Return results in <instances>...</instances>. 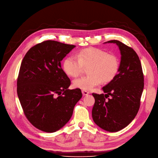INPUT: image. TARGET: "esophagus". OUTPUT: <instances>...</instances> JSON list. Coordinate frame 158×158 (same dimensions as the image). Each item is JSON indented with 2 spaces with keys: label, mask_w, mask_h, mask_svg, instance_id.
I'll return each mask as SVG.
<instances>
[{
  "label": "esophagus",
  "mask_w": 158,
  "mask_h": 158,
  "mask_svg": "<svg viewBox=\"0 0 158 158\" xmlns=\"http://www.w3.org/2000/svg\"><path fill=\"white\" fill-rule=\"evenodd\" d=\"M82 93L83 95H87L89 94V92H87V91H85V90H82Z\"/></svg>",
  "instance_id": "1"
}]
</instances>
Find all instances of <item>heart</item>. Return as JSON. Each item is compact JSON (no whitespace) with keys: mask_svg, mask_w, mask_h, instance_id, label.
I'll use <instances>...</instances> for the list:
<instances>
[{"mask_svg":"<svg viewBox=\"0 0 158 158\" xmlns=\"http://www.w3.org/2000/svg\"><path fill=\"white\" fill-rule=\"evenodd\" d=\"M119 59L113 53L101 49L89 47L79 51L76 56L71 55L64 59L63 69L66 74L77 77L88 66L89 74L74 80V86L89 91L102 82H109L117 76L119 69Z\"/></svg>","mask_w":158,"mask_h":158,"instance_id":"1","label":"heart"}]
</instances>
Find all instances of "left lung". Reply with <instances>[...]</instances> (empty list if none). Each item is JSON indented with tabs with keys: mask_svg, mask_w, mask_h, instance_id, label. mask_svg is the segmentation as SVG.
<instances>
[{
	"mask_svg": "<svg viewBox=\"0 0 158 158\" xmlns=\"http://www.w3.org/2000/svg\"><path fill=\"white\" fill-rule=\"evenodd\" d=\"M106 43L117 45L121 63L115 78L102 88L106 94H92L95 103L92 113L98 126L113 132L128 126L136 117L144 89V74L139 57L131 47L117 40Z\"/></svg>",
	"mask_w": 158,
	"mask_h": 158,
	"instance_id": "1",
	"label": "left lung"
}]
</instances>
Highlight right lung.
<instances>
[{"mask_svg":"<svg viewBox=\"0 0 158 158\" xmlns=\"http://www.w3.org/2000/svg\"><path fill=\"white\" fill-rule=\"evenodd\" d=\"M76 46L47 40L27 52L17 80V94L27 120L46 132H54L69 122L81 89H68L70 80L60 61Z\"/></svg>","mask_w":158,"mask_h":158,"instance_id":"add662e5","label":"right lung"}]
</instances>
